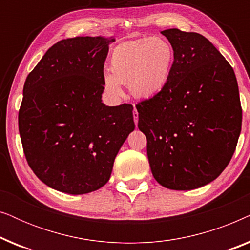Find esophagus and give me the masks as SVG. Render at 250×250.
Segmentation results:
<instances>
[{"label": "esophagus", "instance_id": "34e87169", "mask_svg": "<svg viewBox=\"0 0 250 250\" xmlns=\"http://www.w3.org/2000/svg\"><path fill=\"white\" fill-rule=\"evenodd\" d=\"M133 118H134L135 125H138V122H139V112H138V110H136L135 107H134V110H133Z\"/></svg>", "mask_w": 250, "mask_h": 250}]
</instances>
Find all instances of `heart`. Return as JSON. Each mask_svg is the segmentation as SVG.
Listing matches in <instances>:
<instances>
[{
    "label": "heart",
    "mask_w": 250,
    "mask_h": 250,
    "mask_svg": "<svg viewBox=\"0 0 250 250\" xmlns=\"http://www.w3.org/2000/svg\"><path fill=\"white\" fill-rule=\"evenodd\" d=\"M173 61L172 44L162 36L127 41L112 50L104 86L112 97L122 95L121 84H128L135 98H152L165 88Z\"/></svg>",
    "instance_id": "b5f03b06"
}]
</instances>
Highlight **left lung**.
<instances>
[{
    "instance_id": "1",
    "label": "left lung",
    "mask_w": 250,
    "mask_h": 250,
    "mask_svg": "<svg viewBox=\"0 0 250 250\" xmlns=\"http://www.w3.org/2000/svg\"><path fill=\"white\" fill-rule=\"evenodd\" d=\"M174 49L164 90L136 105L152 175L170 190L214 181L233 156L242 110L230 63L206 37L163 30Z\"/></svg>"
}]
</instances>
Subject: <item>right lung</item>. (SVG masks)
I'll use <instances>...</instances> for the list:
<instances>
[{
    "instance_id": "1",
    "label": "right lung",
    "mask_w": 250,
    "mask_h": 250,
    "mask_svg": "<svg viewBox=\"0 0 250 250\" xmlns=\"http://www.w3.org/2000/svg\"><path fill=\"white\" fill-rule=\"evenodd\" d=\"M112 42L104 36L59 41L23 85L18 122L27 163L60 192L84 194L104 187L135 128L131 104L109 107L101 100Z\"/></svg>"
}]
</instances>
